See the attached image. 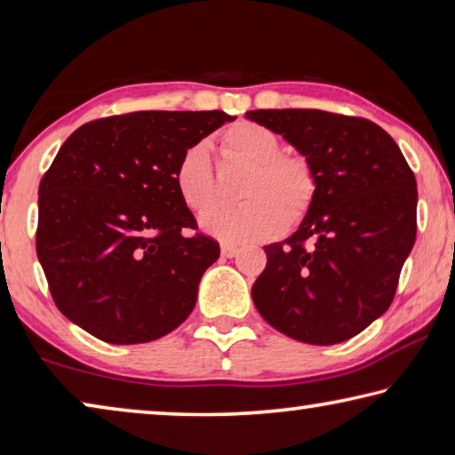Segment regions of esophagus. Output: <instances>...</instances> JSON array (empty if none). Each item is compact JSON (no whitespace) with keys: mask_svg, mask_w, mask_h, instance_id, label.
<instances>
[{"mask_svg":"<svg viewBox=\"0 0 455 455\" xmlns=\"http://www.w3.org/2000/svg\"><path fill=\"white\" fill-rule=\"evenodd\" d=\"M237 251H240V248H237V245L229 243V242H223L221 243V256L223 258H234V256H237Z\"/></svg>","mask_w":455,"mask_h":455,"instance_id":"34e87169","label":"esophagus"}]
</instances>
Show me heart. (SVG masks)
<instances>
[{
  "mask_svg": "<svg viewBox=\"0 0 455 455\" xmlns=\"http://www.w3.org/2000/svg\"><path fill=\"white\" fill-rule=\"evenodd\" d=\"M280 149V138L256 122H237L221 133L223 157L248 167L240 188L245 202L205 215L202 228L207 234L226 242H261L306 220L317 194V173L306 156ZM173 183L183 205L194 213L218 205L220 191L204 141L183 149Z\"/></svg>",
  "mask_w": 455,
  "mask_h": 455,
  "instance_id": "b5f03b06",
  "label": "heart"
}]
</instances>
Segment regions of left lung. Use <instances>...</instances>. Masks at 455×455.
<instances>
[{
  "label": "left lung",
  "instance_id": "left-lung-1",
  "mask_svg": "<svg viewBox=\"0 0 455 455\" xmlns=\"http://www.w3.org/2000/svg\"><path fill=\"white\" fill-rule=\"evenodd\" d=\"M317 173V194L288 240L266 245L251 288L261 317L304 344L333 346L386 314L416 242V175L370 119L322 109H256Z\"/></svg>",
  "mask_w": 455,
  "mask_h": 455
}]
</instances>
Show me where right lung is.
<instances>
[{
    "mask_svg": "<svg viewBox=\"0 0 455 455\" xmlns=\"http://www.w3.org/2000/svg\"><path fill=\"white\" fill-rule=\"evenodd\" d=\"M235 117L133 111L84 124L39 181L36 250L60 312L101 341L146 344L188 320L220 243L197 229L173 172Z\"/></svg>",
    "mask_w": 455,
    "mask_h": 455,
    "instance_id": "right-lung-1",
    "label": "right lung"
}]
</instances>
